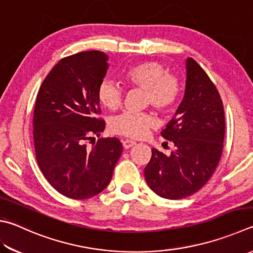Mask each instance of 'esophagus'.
I'll return each instance as SVG.
<instances>
[{
	"instance_id": "34e87169",
	"label": "esophagus",
	"mask_w": 253,
	"mask_h": 253,
	"mask_svg": "<svg viewBox=\"0 0 253 253\" xmlns=\"http://www.w3.org/2000/svg\"><path fill=\"white\" fill-rule=\"evenodd\" d=\"M122 144H123V147H125L126 150H127V149H130V147H132L133 145H135L136 143L134 141H131V140H125L122 142Z\"/></svg>"
}]
</instances>
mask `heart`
<instances>
[{"label": "heart", "instance_id": "b5f03b06", "mask_svg": "<svg viewBox=\"0 0 253 253\" xmlns=\"http://www.w3.org/2000/svg\"><path fill=\"white\" fill-rule=\"evenodd\" d=\"M123 80L128 87L145 90L144 103L151 104L160 112L170 110L180 93L178 79L169 76L168 68L159 61H144L132 66L123 74ZM97 97L103 107L117 110L122 104L123 92L118 84L103 79L98 87ZM155 125V119L150 113L123 112L111 119L109 127L116 134L141 139Z\"/></svg>", "mask_w": 253, "mask_h": 253}]
</instances>
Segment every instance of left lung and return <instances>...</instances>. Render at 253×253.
<instances>
[{
    "label": "left lung",
    "instance_id": "1",
    "mask_svg": "<svg viewBox=\"0 0 253 253\" xmlns=\"http://www.w3.org/2000/svg\"><path fill=\"white\" fill-rule=\"evenodd\" d=\"M161 135L175 147L169 156L152 149L144 169L147 185L168 199L185 198L198 192L220 161L225 112L216 85L190 57L186 60L184 98Z\"/></svg>",
    "mask_w": 253,
    "mask_h": 253
}]
</instances>
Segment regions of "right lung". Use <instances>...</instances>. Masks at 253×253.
I'll list each match as a JSON object with an SVG mask.
<instances>
[{
	"instance_id": "right-lung-1",
	"label": "right lung",
	"mask_w": 253,
	"mask_h": 253,
	"mask_svg": "<svg viewBox=\"0 0 253 253\" xmlns=\"http://www.w3.org/2000/svg\"><path fill=\"white\" fill-rule=\"evenodd\" d=\"M102 51H83L60 59L38 90L33 136L37 164L57 192L73 199L96 196L107 187L122 153L117 137L100 136L97 90L109 67Z\"/></svg>"
}]
</instances>
